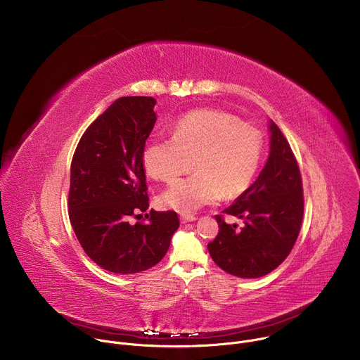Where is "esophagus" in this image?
Returning a JSON list of instances; mask_svg holds the SVG:
<instances>
[{
	"mask_svg": "<svg viewBox=\"0 0 360 360\" xmlns=\"http://www.w3.org/2000/svg\"><path fill=\"white\" fill-rule=\"evenodd\" d=\"M195 219H196L195 215H182V217H181V222H182V224L192 222V221H195Z\"/></svg>",
	"mask_w": 360,
	"mask_h": 360,
	"instance_id": "34e87169",
	"label": "esophagus"
}]
</instances>
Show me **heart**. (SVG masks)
<instances>
[{
  "label": "heart",
  "instance_id": "1",
  "mask_svg": "<svg viewBox=\"0 0 360 360\" xmlns=\"http://www.w3.org/2000/svg\"><path fill=\"white\" fill-rule=\"evenodd\" d=\"M264 149L262 134L228 112L196 110L179 117L172 138L150 141L142 153L149 176L174 182L193 157V174L168 188L160 203L192 214L222 198L243 193L258 172Z\"/></svg>",
  "mask_w": 360,
  "mask_h": 360
}]
</instances>
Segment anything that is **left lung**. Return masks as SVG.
<instances>
[{
    "label": "left lung",
    "instance_id": "8db88e82",
    "mask_svg": "<svg viewBox=\"0 0 360 360\" xmlns=\"http://www.w3.org/2000/svg\"><path fill=\"white\" fill-rule=\"evenodd\" d=\"M271 153L265 168L228 210L245 226L215 215L219 231L208 243L214 262L239 278H261L276 269L290 253L303 219V186L295 153L275 122H271Z\"/></svg>",
    "mask_w": 360,
    "mask_h": 360
}]
</instances>
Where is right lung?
Masks as SVG:
<instances>
[{
  "instance_id": "obj_1",
  "label": "right lung",
  "mask_w": 360,
  "mask_h": 360,
  "mask_svg": "<svg viewBox=\"0 0 360 360\" xmlns=\"http://www.w3.org/2000/svg\"><path fill=\"white\" fill-rule=\"evenodd\" d=\"M157 101L122 96L82 134L71 162L68 210L84 252L102 269L136 274L155 266L179 226L176 212L146 214L142 153ZM143 213L146 219L131 224Z\"/></svg>"
}]
</instances>
